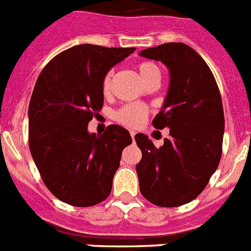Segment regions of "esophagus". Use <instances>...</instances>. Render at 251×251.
I'll return each instance as SVG.
<instances>
[{"label": "esophagus", "instance_id": "esophagus-1", "mask_svg": "<svg viewBox=\"0 0 251 251\" xmlns=\"http://www.w3.org/2000/svg\"><path fill=\"white\" fill-rule=\"evenodd\" d=\"M136 134H137V133L134 132V130H130V137H132L133 141H134V137H136Z\"/></svg>", "mask_w": 251, "mask_h": 251}]
</instances>
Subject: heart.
<instances>
[{
    "label": "heart",
    "mask_w": 251,
    "mask_h": 251,
    "mask_svg": "<svg viewBox=\"0 0 251 251\" xmlns=\"http://www.w3.org/2000/svg\"><path fill=\"white\" fill-rule=\"evenodd\" d=\"M139 73V76L142 77V80L145 81V84H148L150 81L159 80L161 79V70L158 66L152 61H142L137 66ZM112 76L113 73L108 72L105 76L103 77L101 81V90L104 94H108L110 92V84H112ZM148 114V110L145 105L137 103L127 104V105L122 106L121 109L115 112L114 118L115 121L119 122L123 126L127 127H138L145 122L146 117Z\"/></svg>",
    "instance_id": "1"
}]
</instances>
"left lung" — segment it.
<instances>
[{"mask_svg": "<svg viewBox=\"0 0 251 251\" xmlns=\"http://www.w3.org/2000/svg\"><path fill=\"white\" fill-rule=\"evenodd\" d=\"M170 70V86L153 127L170 128L159 148L136 136L142 159L136 166L139 190L150 202L177 207L195 200L215 174L223 152L225 119L216 80L205 60L182 43L139 52Z\"/></svg>", "mask_w": 251, "mask_h": 251, "instance_id": "left-lung-1", "label": "left lung"}]
</instances>
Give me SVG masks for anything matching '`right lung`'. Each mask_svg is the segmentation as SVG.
Masks as SVG:
<instances>
[{
    "label": "right lung",
    "instance_id": "obj_1",
    "mask_svg": "<svg viewBox=\"0 0 251 251\" xmlns=\"http://www.w3.org/2000/svg\"><path fill=\"white\" fill-rule=\"evenodd\" d=\"M134 50L73 46L37 77L28 105V146L44 183L63 202L88 207L112 191L122 151L132 138L117 124L97 136L88 123L103 108V77Z\"/></svg>",
    "mask_w": 251,
    "mask_h": 251
}]
</instances>
